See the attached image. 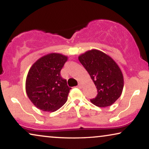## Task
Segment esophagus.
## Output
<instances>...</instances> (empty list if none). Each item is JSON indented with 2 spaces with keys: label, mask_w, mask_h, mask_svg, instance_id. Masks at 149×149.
I'll list each match as a JSON object with an SVG mask.
<instances>
[{
  "label": "esophagus",
  "mask_w": 149,
  "mask_h": 149,
  "mask_svg": "<svg viewBox=\"0 0 149 149\" xmlns=\"http://www.w3.org/2000/svg\"><path fill=\"white\" fill-rule=\"evenodd\" d=\"M78 87H79V88H82V87H83L82 83H79V84H78Z\"/></svg>",
  "instance_id": "1"
}]
</instances>
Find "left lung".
I'll return each instance as SVG.
<instances>
[{"label":"left lung","mask_w":149,"mask_h":149,"mask_svg":"<svg viewBox=\"0 0 149 149\" xmlns=\"http://www.w3.org/2000/svg\"><path fill=\"white\" fill-rule=\"evenodd\" d=\"M78 58L96 87L97 94L91 102L99 107L115 103L121 96L124 86L123 73L115 61L95 49L87 51Z\"/></svg>","instance_id":"8db88e82"}]
</instances>
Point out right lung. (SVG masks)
I'll return each instance as SVG.
<instances>
[{
    "label": "right lung",
    "instance_id": "add662e5",
    "mask_svg": "<svg viewBox=\"0 0 149 149\" xmlns=\"http://www.w3.org/2000/svg\"><path fill=\"white\" fill-rule=\"evenodd\" d=\"M68 56L51 53L43 56L32 64L26 80L28 98L38 109L54 112L66 103L70 87L60 71Z\"/></svg>",
    "mask_w": 149,
    "mask_h": 149
}]
</instances>
